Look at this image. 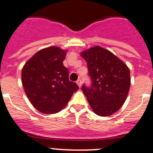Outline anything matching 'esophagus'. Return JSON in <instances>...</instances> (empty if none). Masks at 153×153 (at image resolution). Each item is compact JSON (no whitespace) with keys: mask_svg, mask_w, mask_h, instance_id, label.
I'll list each match as a JSON object with an SVG mask.
<instances>
[{"mask_svg":"<svg viewBox=\"0 0 153 153\" xmlns=\"http://www.w3.org/2000/svg\"><path fill=\"white\" fill-rule=\"evenodd\" d=\"M76 83L78 84V86H79V87H81V86H82V80H81V79H78V80H77V82H76Z\"/></svg>","mask_w":153,"mask_h":153,"instance_id":"34e87169","label":"esophagus"}]
</instances>
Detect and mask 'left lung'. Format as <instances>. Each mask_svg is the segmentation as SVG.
Instances as JSON below:
<instances>
[{
  "label": "left lung",
  "instance_id": "obj_1",
  "mask_svg": "<svg viewBox=\"0 0 153 153\" xmlns=\"http://www.w3.org/2000/svg\"><path fill=\"white\" fill-rule=\"evenodd\" d=\"M87 62L91 86L85 84L82 90L96 114L107 117L122 105L130 87L128 67L112 52L99 46L81 53Z\"/></svg>",
  "mask_w": 153,
  "mask_h": 153
}]
</instances>
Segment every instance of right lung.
<instances>
[{
    "mask_svg": "<svg viewBox=\"0 0 153 153\" xmlns=\"http://www.w3.org/2000/svg\"><path fill=\"white\" fill-rule=\"evenodd\" d=\"M66 51L50 47L36 53L23 67L22 84L32 105L41 113L55 114L66 106L79 86L69 80L62 64Z\"/></svg>",
    "mask_w": 153,
    "mask_h": 153,
    "instance_id": "right-lung-1",
    "label": "right lung"
}]
</instances>
